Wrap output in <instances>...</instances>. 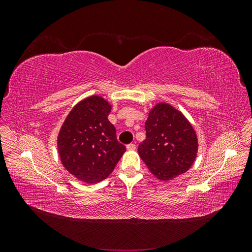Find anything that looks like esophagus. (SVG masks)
I'll return each mask as SVG.
<instances>
[{"mask_svg": "<svg viewBox=\"0 0 252 252\" xmlns=\"http://www.w3.org/2000/svg\"><path fill=\"white\" fill-rule=\"evenodd\" d=\"M135 148H136L135 144H129V145H127V149L128 150H134Z\"/></svg>", "mask_w": 252, "mask_h": 252, "instance_id": "obj_1", "label": "esophagus"}]
</instances>
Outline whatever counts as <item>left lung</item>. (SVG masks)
Segmentation results:
<instances>
[{
  "label": "left lung",
  "mask_w": 252,
  "mask_h": 252,
  "mask_svg": "<svg viewBox=\"0 0 252 252\" xmlns=\"http://www.w3.org/2000/svg\"><path fill=\"white\" fill-rule=\"evenodd\" d=\"M146 139L139 145V156L159 181H170L185 173L194 163L199 142L187 118L168 103H158L145 123Z\"/></svg>",
  "instance_id": "obj_1"
}]
</instances>
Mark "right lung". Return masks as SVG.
Segmentation results:
<instances>
[{
    "mask_svg": "<svg viewBox=\"0 0 252 252\" xmlns=\"http://www.w3.org/2000/svg\"><path fill=\"white\" fill-rule=\"evenodd\" d=\"M111 104L100 95L80 101L68 113L58 135L61 162L86 184L105 180L126 151L108 121Z\"/></svg>",
    "mask_w": 252,
    "mask_h": 252,
    "instance_id": "add662e5",
    "label": "right lung"
}]
</instances>
